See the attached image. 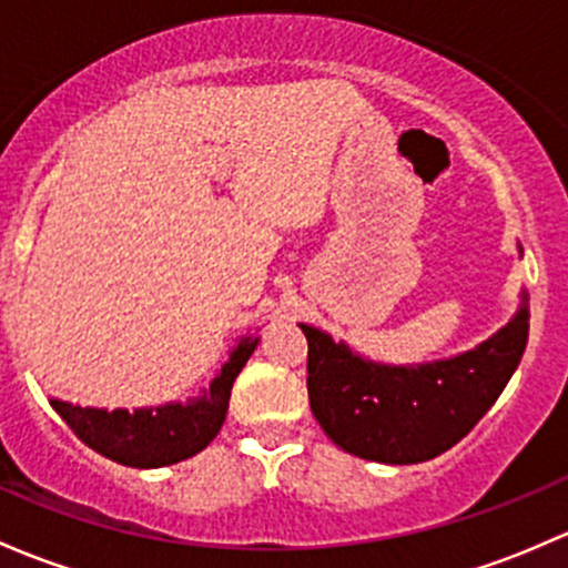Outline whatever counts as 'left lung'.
Listing matches in <instances>:
<instances>
[{
	"instance_id": "obj_1",
	"label": "left lung",
	"mask_w": 568,
	"mask_h": 568,
	"mask_svg": "<svg viewBox=\"0 0 568 568\" xmlns=\"http://www.w3.org/2000/svg\"><path fill=\"white\" fill-rule=\"evenodd\" d=\"M528 296L515 318L465 354L425 364H381L343 339L300 324L307 337L310 408L348 455L410 465L444 455L493 408L528 343Z\"/></svg>"
}]
</instances>
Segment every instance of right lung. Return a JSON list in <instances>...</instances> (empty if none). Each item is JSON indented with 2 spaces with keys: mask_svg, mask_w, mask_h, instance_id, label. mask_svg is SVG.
Instances as JSON below:
<instances>
[{
  "mask_svg": "<svg viewBox=\"0 0 568 568\" xmlns=\"http://www.w3.org/2000/svg\"><path fill=\"white\" fill-rule=\"evenodd\" d=\"M261 337H242L220 367L212 384L184 403H165L154 408L105 410L51 399L53 410L98 455L130 468H163L199 455L214 440L229 414L231 386L247 364Z\"/></svg>",
  "mask_w": 568,
  "mask_h": 568,
  "instance_id": "add662e5",
  "label": "right lung"
}]
</instances>
